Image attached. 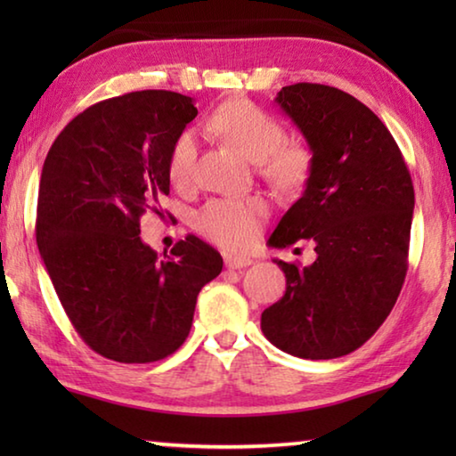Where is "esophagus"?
<instances>
[{"instance_id":"obj_1","label":"esophagus","mask_w":456,"mask_h":456,"mask_svg":"<svg viewBox=\"0 0 456 456\" xmlns=\"http://www.w3.org/2000/svg\"><path fill=\"white\" fill-rule=\"evenodd\" d=\"M253 264L251 257H239V256H225V265L229 269H241V267H249Z\"/></svg>"}]
</instances>
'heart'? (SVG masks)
<instances>
[{
	"mask_svg": "<svg viewBox=\"0 0 456 456\" xmlns=\"http://www.w3.org/2000/svg\"><path fill=\"white\" fill-rule=\"evenodd\" d=\"M219 136L257 163L264 179L277 191L293 192L305 184L312 171V151L304 142L285 141V128L277 118L249 100H229L209 120ZM197 173V138L184 133L171 151L168 175L179 187H189ZM267 219V207L259 199H213L197 213L195 225L207 239L229 249H245L256 243Z\"/></svg>",
	"mask_w": 456,
	"mask_h": 456,
	"instance_id": "b5f03b06",
	"label": "heart"
}]
</instances>
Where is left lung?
<instances>
[{
	"label": "left lung",
	"instance_id": "1",
	"mask_svg": "<svg viewBox=\"0 0 456 456\" xmlns=\"http://www.w3.org/2000/svg\"><path fill=\"white\" fill-rule=\"evenodd\" d=\"M275 102L310 146L312 171L267 243L283 249L307 239L315 261L273 259L285 293L261 314V330L291 356L339 358L376 334L403 289L412 179L388 128L354 96L299 82Z\"/></svg>",
	"mask_w": 456,
	"mask_h": 456
}]
</instances>
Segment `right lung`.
<instances>
[{
    "label": "right lung",
    "instance_id": "right-lung-1",
    "mask_svg": "<svg viewBox=\"0 0 456 456\" xmlns=\"http://www.w3.org/2000/svg\"><path fill=\"white\" fill-rule=\"evenodd\" d=\"M195 117L179 92L108 98L68 122L44 160L37 249L72 326L108 360L146 364L179 350L200 288L223 269L195 235L163 261L141 239V215L168 195L171 151Z\"/></svg>",
    "mask_w": 456,
    "mask_h": 456
}]
</instances>
